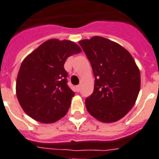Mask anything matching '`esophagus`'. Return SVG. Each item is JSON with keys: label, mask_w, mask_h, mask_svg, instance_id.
<instances>
[{"label": "esophagus", "mask_w": 159, "mask_h": 159, "mask_svg": "<svg viewBox=\"0 0 159 159\" xmlns=\"http://www.w3.org/2000/svg\"><path fill=\"white\" fill-rule=\"evenodd\" d=\"M75 89H76L77 92H80V85H77L76 87H75Z\"/></svg>", "instance_id": "esophagus-1"}]
</instances>
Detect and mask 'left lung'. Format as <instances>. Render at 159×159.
<instances>
[{
  "instance_id": "8db88e82",
  "label": "left lung",
  "mask_w": 159,
  "mask_h": 159,
  "mask_svg": "<svg viewBox=\"0 0 159 159\" xmlns=\"http://www.w3.org/2000/svg\"><path fill=\"white\" fill-rule=\"evenodd\" d=\"M95 76L93 93L85 100L90 115L103 123L124 117L133 107L141 88L134 59L120 44L102 36L79 41Z\"/></svg>"
}]
</instances>
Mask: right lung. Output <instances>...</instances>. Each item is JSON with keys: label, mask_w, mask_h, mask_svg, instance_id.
Returning a JSON list of instances; mask_svg holds the SVG:
<instances>
[{"label": "right lung", "mask_w": 159, "mask_h": 159, "mask_svg": "<svg viewBox=\"0 0 159 159\" xmlns=\"http://www.w3.org/2000/svg\"><path fill=\"white\" fill-rule=\"evenodd\" d=\"M81 52L70 40L51 39L30 53L21 64L16 82L18 102L27 115L43 124L65 116L75 93L67 85L64 63Z\"/></svg>", "instance_id": "add662e5"}]
</instances>
